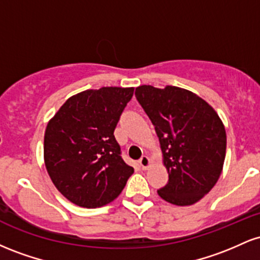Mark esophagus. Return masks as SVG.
Listing matches in <instances>:
<instances>
[{
	"instance_id": "esophagus-1",
	"label": "esophagus",
	"mask_w": 260,
	"mask_h": 260,
	"mask_svg": "<svg viewBox=\"0 0 260 260\" xmlns=\"http://www.w3.org/2000/svg\"><path fill=\"white\" fill-rule=\"evenodd\" d=\"M139 165L142 166L143 170H148L149 168L151 166V160L149 159V157L147 156V155H144V156L140 157L139 160Z\"/></svg>"
}]
</instances>
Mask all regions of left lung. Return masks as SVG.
Instances as JSON below:
<instances>
[{
    "label": "left lung",
    "mask_w": 260,
    "mask_h": 260,
    "mask_svg": "<svg viewBox=\"0 0 260 260\" xmlns=\"http://www.w3.org/2000/svg\"><path fill=\"white\" fill-rule=\"evenodd\" d=\"M137 100L159 137L169 183L164 201L186 207L213 189L222 172L226 131L217 112L194 92L174 85H140Z\"/></svg>",
    "instance_id": "left-lung-1"
}]
</instances>
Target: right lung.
<instances>
[{
  "label": "right lung",
  "instance_id": "1",
  "mask_svg": "<svg viewBox=\"0 0 260 260\" xmlns=\"http://www.w3.org/2000/svg\"><path fill=\"white\" fill-rule=\"evenodd\" d=\"M134 88L103 86L72 95L47 122L44 162L64 198L99 208L120 196L133 174L121 156L115 128Z\"/></svg>",
  "mask_w": 260,
  "mask_h": 260
}]
</instances>
